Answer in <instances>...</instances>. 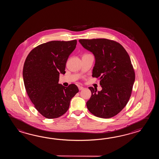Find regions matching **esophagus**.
Instances as JSON below:
<instances>
[{
  "label": "esophagus",
  "instance_id": "1",
  "mask_svg": "<svg viewBox=\"0 0 159 159\" xmlns=\"http://www.w3.org/2000/svg\"><path fill=\"white\" fill-rule=\"evenodd\" d=\"M78 89H79V90H83L84 88V87H82V86H78Z\"/></svg>",
  "mask_w": 159,
  "mask_h": 159
}]
</instances>
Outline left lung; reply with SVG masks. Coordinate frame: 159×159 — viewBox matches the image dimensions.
Returning <instances> with one entry per match:
<instances>
[{
  "label": "left lung",
  "instance_id": "left-lung-1",
  "mask_svg": "<svg viewBox=\"0 0 159 159\" xmlns=\"http://www.w3.org/2000/svg\"><path fill=\"white\" fill-rule=\"evenodd\" d=\"M83 47L94 55L93 77L100 80L102 90L89 87L91 96L87 102L89 111L99 118L117 115L131 95L135 75L128 53L121 44L106 39H80Z\"/></svg>",
  "mask_w": 159,
  "mask_h": 159
}]
</instances>
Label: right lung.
I'll use <instances>...</instances> for the list:
<instances>
[{
  "mask_svg": "<svg viewBox=\"0 0 159 159\" xmlns=\"http://www.w3.org/2000/svg\"><path fill=\"white\" fill-rule=\"evenodd\" d=\"M77 43L73 40L40 44L25 59L23 77L27 94L36 109L47 118L64 115L71 98L79 91L75 84L65 87L58 84L60 74L65 73L66 61Z\"/></svg>",
  "mask_w": 159,
  "mask_h": 159,
  "instance_id": "add662e5",
  "label": "right lung"
}]
</instances>
